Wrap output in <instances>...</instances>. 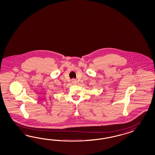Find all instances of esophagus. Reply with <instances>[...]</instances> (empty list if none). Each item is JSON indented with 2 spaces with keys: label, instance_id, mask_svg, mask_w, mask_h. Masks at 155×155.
<instances>
[{
  "label": "esophagus",
  "instance_id": "obj_1",
  "mask_svg": "<svg viewBox=\"0 0 155 155\" xmlns=\"http://www.w3.org/2000/svg\"><path fill=\"white\" fill-rule=\"evenodd\" d=\"M71 82H72V84H77V80H75V79H72L71 80Z\"/></svg>",
  "mask_w": 155,
  "mask_h": 155
}]
</instances>
